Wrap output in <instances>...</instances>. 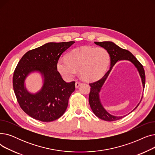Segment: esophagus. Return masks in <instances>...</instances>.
Returning <instances> with one entry per match:
<instances>
[{"instance_id":"34e87169","label":"esophagus","mask_w":155,"mask_h":155,"mask_svg":"<svg viewBox=\"0 0 155 155\" xmlns=\"http://www.w3.org/2000/svg\"><path fill=\"white\" fill-rule=\"evenodd\" d=\"M81 84H82V83H81L80 82H79V81H77V82H75V87L78 88Z\"/></svg>"}]
</instances>
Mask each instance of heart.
I'll list each match as a JSON object with an SVG mask.
<instances>
[{"label": "heart", "mask_w": 155, "mask_h": 155, "mask_svg": "<svg viewBox=\"0 0 155 155\" xmlns=\"http://www.w3.org/2000/svg\"><path fill=\"white\" fill-rule=\"evenodd\" d=\"M109 60V54L105 49L83 46L70 52L67 58H60L57 69L67 79L73 78L77 70H80V74L84 80L93 81L104 75Z\"/></svg>", "instance_id": "1"}]
</instances>
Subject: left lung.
Segmentation results:
<instances>
[{
    "mask_svg": "<svg viewBox=\"0 0 155 155\" xmlns=\"http://www.w3.org/2000/svg\"><path fill=\"white\" fill-rule=\"evenodd\" d=\"M95 44L99 45L106 50L110 57V69L107 71V73L101 78L100 80L96 81L93 83L89 84L91 88V92L89 94L88 101L90 104V106L94 113V114L98 117L99 118L106 120V121H114L123 118L124 116H112L109 112H107L105 109L103 107L101 104L100 98H99V92L101 90V88L104 85L105 80L107 79L109 74L110 73L112 67H114L116 62L120 60H128L134 64V66L139 71L140 75L141 78L142 84L143 88L145 86V73L143 68V65L141 63L138 61L136 57L128 50H124L116 45L111 41H103V42H95ZM143 97H141V101L142 100ZM140 101V102H141ZM140 103L137 105V106L133 109L134 110L139 105ZM132 110L131 112H133Z\"/></svg>",
    "mask_w": 155,
    "mask_h": 155,
    "instance_id": "obj_1",
    "label": "left lung"
}]
</instances>
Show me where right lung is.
I'll list each match as a JSON object with an SVG mask.
<instances>
[{
  "mask_svg": "<svg viewBox=\"0 0 155 155\" xmlns=\"http://www.w3.org/2000/svg\"><path fill=\"white\" fill-rule=\"evenodd\" d=\"M75 41L48 43L24 54L13 75V88L21 108L30 117L43 122L60 118L68 106V99L75 89V82L67 83L57 70L60 56ZM38 71L44 80L36 94L29 93L24 81L29 73Z\"/></svg>",
  "mask_w": 155,
  "mask_h": 155,
  "instance_id": "1",
  "label": "right lung"
}]
</instances>
